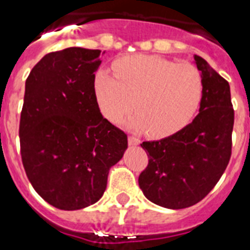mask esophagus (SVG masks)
I'll return each mask as SVG.
<instances>
[{"mask_svg":"<svg viewBox=\"0 0 250 250\" xmlns=\"http://www.w3.org/2000/svg\"><path fill=\"white\" fill-rule=\"evenodd\" d=\"M128 144L131 146H136V145H139L140 144V140L139 139H136V137H133V136H129L128 137Z\"/></svg>","mask_w":250,"mask_h":250,"instance_id":"obj_1","label":"esophagus"}]
</instances>
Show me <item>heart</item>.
Returning a JSON list of instances; mask_svg holds the SVG:
<instances>
[{
  "mask_svg": "<svg viewBox=\"0 0 250 250\" xmlns=\"http://www.w3.org/2000/svg\"><path fill=\"white\" fill-rule=\"evenodd\" d=\"M115 77L105 70L95 76V96L109 121H127L129 128L150 137H167L182 129L198 110L203 81L196 66L153 55H133L114 64Z\"/></svg>",
  "mask_w": 250,
  "mask_h": 250,
  "instance_id": "b5f03b06",
  "label": "heart"
}]
</instances>
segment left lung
I'll return each instance as SVG.
<instances>
[{
    "mask_svg": "<svg viewBox=\"0 0 250 250\" xmlns=\"http://www.w3.org/2000/svg\"><path fill=\"white\" fill-rule=\"evenodd\" d=\"M203 81L199 114L158 141H145L149 164L139 176L140 188L154 204L169 209L191 207L206 198L230 162L234 107L226 79L195 55Z\"/></svg>",
    "mask_w": 250,
    "mask_h": 250,
    "instance_id": "obj_1",
    "label": "left lung"
}]
</instances>
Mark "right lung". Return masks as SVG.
<instances>
[{
    "label": "right lung",
    "mask_w": 250,
    "mask_h": 250,
    "mask_svg": "<svg viewBox=\"0 0 250 250\" xmlns=\"http://www.w3.org/2000/svg\"><path fill=\"white\" fill-rule=\"evenodd\" d=\"M100 50L69 47L44 55L25 81L20 151L33 188L48 204L77 210L103 196L107 174L128 141L100 113L95 72Z\"/></svg>",
    "instance_id": "add662e5"
}]
</instances>
